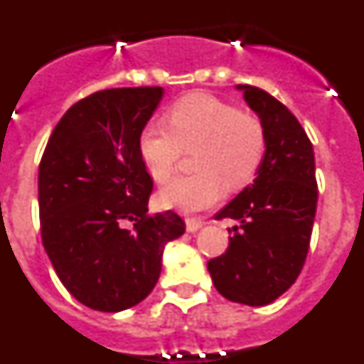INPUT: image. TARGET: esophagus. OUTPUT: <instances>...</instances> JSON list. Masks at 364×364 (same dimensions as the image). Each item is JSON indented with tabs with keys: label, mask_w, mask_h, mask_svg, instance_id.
<instances>
[{
	"label": "esophagus",
	"mask_w": 364,
	"mask_h": 364,
	"mask_svg": "<svg viewBox=\"0 0 364 364\" xmlns=\"http://www.w3.org/2000/svg\"><path fill=\"white\" fill-rule=\"evenodd\" d=\"M202 226H204V220H200V218H188V220H186V230H188L189 233H195V231L200 230Z\"/></svg>",
	"instance_id": "obj_1"
}]
</instances>
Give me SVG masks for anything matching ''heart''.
<instances>
[{"mask_svg":"<svg viewBox=\"0 0 364 364\" xmlns=\"http://www.w3.org/2000/svg\"><path fill=\"white\" fill-rule=\"evenodd\" d=\"M169 127L147 124L138 134V154L156 182L176 171L184 151L193 154V173L171 180L159 191L164 208L193 213L208 210L224 195V184L244 188L255 178L266 153L264 125L252 112L210 95L180 100L167 114Z\"/></svg>","mask_w":364,"mask_h":364,"instance_id":"1","label":"heart"}]
</instances>
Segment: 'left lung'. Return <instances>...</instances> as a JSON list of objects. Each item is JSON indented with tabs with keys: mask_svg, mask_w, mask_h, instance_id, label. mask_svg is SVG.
Instances as JSON below:
<instances>
[{
	"mask_svg": "<svg viewBox=\"0 0 364 364\" xmlns=\"http://www.w3.org/2000/svg\"><path fill=\"white\" fill-rule=\"evenodd\" d=\"M262 122L266 153L253 184L215 218H233L226 253L208 262L215 288L228 301L266 306L301 273L317 210L314 146L302 125L259 87L237 85Z\"/></svg>",
	"mask_w": 364,
	"mask_h": 364,
	"instance_id": "1",
	"label": "left lung"
}]
</instances>
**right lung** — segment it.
I'll use <instances>...</instances> for the list:
<instances>
[{"label": "right lung", "instance_id": "add662e5", "mask_svg": "<svg viewBox=\"0 0 364 364\" xmlns=\"http://www.w3.org/2000/svg\"><path fill=\"white\" fill-rule=\"evenodd\" d=\"M162 96V87L87 96L58 122L41 156L45 252L69 294L92 310L142 302L159 281L166 244L186 231L173 211L147 215L153 180L138 154V134ZM127 221L135 222L131 230Z\"/></svg>", "mask_w": 364, "mask_h": 364}]
</instances>
